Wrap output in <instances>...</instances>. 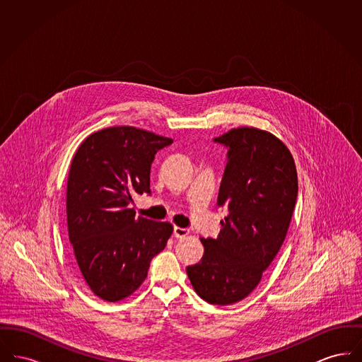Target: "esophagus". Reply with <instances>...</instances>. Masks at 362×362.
Returning a JSON list of instances; mask_svg holds the SVG:
<instances>
[{
  "label": "esophagus",
  "instance_id": "1",
  "mask_svg": "<svg viewBox=\"0 0 362 362\" xmlns=\"http://www.w3.org/2000/svg\"><path fill=\"white\" fill-rule=\"evenodd\" d=\"M189 233V229H186V228H179V226H175V228H173V236L177 238V239L185 238V236H187Z\"/></svg>",
  "mask_w": 362,
  "mask_h": 362
}]
</instances>
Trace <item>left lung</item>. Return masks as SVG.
<instances>
[{"mask_svg": "<svg viewBox=\"0 0 362 362\" xmlns=\"http://www.w3.org/2000/svg\"><path fill=\"white\" fill-rule=\"evenodd\" d=\"M228 149L217 205L228 209L217 239H201V262L187 276L201 298L228 305L247 297L276 258L297 201V173L289 149L254 127L213 139Z\"/></svg>", "mask_w": 362, "mask_h": 362, "instance_id": "8db88e82", "label": "left lung"}]
</instances>
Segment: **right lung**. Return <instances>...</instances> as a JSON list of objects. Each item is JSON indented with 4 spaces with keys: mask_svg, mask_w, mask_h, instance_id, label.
Wrapping results in <instances>:
<instances>
[{
    "mask_svg": "<svg viewBox=\"0 0 362 362\" xmlns=\"http://www.w3.org/2000/svg\"><path fill=\"white\" fill-rule=\"evenodd\" d=\"M171 138L130 126L90 134L73 157L66 216L77 269L105 301L130 296L148 276L173 225L137 217L134 195H151V167Z\"/></svg>",
    "mask_w": 362,
    "mask_h": 362,
    "instance_id": "add662e5",
    "label": "right lung"
}]
</instances>
